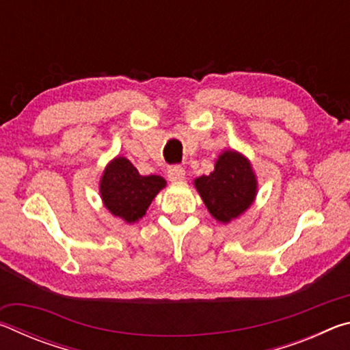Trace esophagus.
Returning <instances> with one entry per match:
<instances>
[{
  "label": "esophagus",
  "instance_id": "34e87169",
  "mask_svg": "<svg viewBox=\"0 0 350 350\" xmlns=\"http://www.w3.org/2000/svg\"><path fill=\"white\" fill-rule=\"evenodd\" d=\"M168 179L171 182H180L185 179V170L179 165H174V167H170L168 168Z\"/></svg>",
  "mask_w": 350,
  "mask_h": 350
}]
</instances>
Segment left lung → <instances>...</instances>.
Here are the masks:
<instances>
[{"label": "left lung", "instance_id": "1", "mask_svg": "<svg viewBox=\"0 0 350 350\" xmlns=\"http://www.w3.org/2000/svg\"><path fill=\"white\" fill-rule=\"evenodd\" d=\"M194 187L211 216L222 224L241 216L253 204L258 191L250 162L233 150L224 151L217 157L215 171L198 177Z\"/></svg>", "mask_w": 350, "mask_h": 350}]
</instances>
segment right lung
Segmentation results:
<instances>
[{
	"label": "right lung",
	"mask_w": 350,
	"mask_h": 350,
	"mask_svg": "<svg viewBox=\"0 0 350 350\" xmlns=\"http://www.w3.org/2000/svg\"><path fill=\"white\" fill-rule=\"evenodd\" d=\"M167 185L162 176H140L137 168L125 157H116L100 179V196L111 215L128 224L145 216L157 193Z\"/></svg>",
	"instance_id": "obj_1"
}]
</instances>
